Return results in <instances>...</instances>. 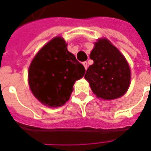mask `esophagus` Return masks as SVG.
<instances>
[{"label": "esophagus", "mask_w": 151, "mask_h": 151, "mask_svg": "<svg viewBox=\"0 0 151 151\" xmlns=\"http://www.w3.org/2000/svg\"><path fill=\"white\" fill-rule=\"evenodd\" d=\"M82 64H83V65H84L85 69L86 70V69H87V67H88V63H87L86 61H84V62H83Z\"/></svg>", "instance_id": "1"}]
</instances>
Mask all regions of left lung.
<instances>
[{
    "mask_svg": "<svg viewBox=\"0 0 151 151\" xmlns=\"http://www.w3.org/2000/svg\"><path fill=\"white\" fill-rule=\"evenodd\" d=\"M93 64L85 78L96 96L112 100L122 96L130 84V69L124 56L107 39H99L90 55Z\"/></svg>",
    "mask_w": 151,
    "mask_h": 151,
    "instance_id": "left-lung-1",
    "label": "left lung"
}]
</instances>
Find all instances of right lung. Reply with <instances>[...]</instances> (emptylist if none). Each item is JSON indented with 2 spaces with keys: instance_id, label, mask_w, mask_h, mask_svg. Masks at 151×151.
Returning a JSON list of instances; mask_svg holds the SVG:
<instances>
[{
  "instance_id": "obj_1",
  "label": "right lung",
  "mask_w": 151,
  "mask_h": 151,
  "mask_svg": "<svg viewBox=\"0 0 151 151\" xmlns=\"http://www.w3.org/2000/svg\"><path fill=\"white\" fill-rule=\"evenodd\" d=\"M66 47L62 38H53L39 50L29 66L28 83L32 94L46 106L64 105L72 93L75 81L86 72Z\"/></svg>"
}]
</instances>
